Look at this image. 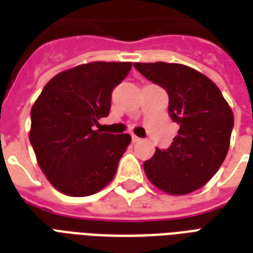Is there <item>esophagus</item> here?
<instances>
[{
    "mask_svg": "<svg viewBox=\"0 0 253 253\" xmlns=\"http://www.w3.org/2000/svg\"><path fill=\"white\" fill-rule=\"evenodd\" d=\"M131 139H132V143H138V142H141V138L137 137V135H132Z\"/></svg>",
    "mask_w": 253,
    "mask_h": 253,
    "instance_id": "obj_1",
    "label": "esophagus"
}]
</instances>
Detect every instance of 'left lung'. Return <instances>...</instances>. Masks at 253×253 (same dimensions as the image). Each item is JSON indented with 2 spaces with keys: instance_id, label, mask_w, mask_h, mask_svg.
Instances as JSON below:
<instances>
[{
  "instance_id": "left-lung-1",
  "label": "left lung",
  "mask_w": 253,
  "mask_h": 253,
  "mask_svg": "<svg viewBox=\"0 0 253 253\" xmlns=\"http://www.w3.org/2000/svg\"><path fill=\"white\" fill-rule=\"evenodd\" d=\"M169 96L179 131L167 150L143 163L149 181L169 195H187L206 184L226 157L234 118L221 90L205 74L181 63H134Z\"/></svg>"
}]
</instances>
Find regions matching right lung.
<instances>
[{
    "instance_id": "add662e5",
    "label": "right lung",
    "mask_w": 253,
    "mask_h": 253,
    "mask_svg": "<svg viewBox=\"0 0 253 253\" xmlns=\"http://www.w3.org/2000/svg\"><path fill=\"white\" fill-rule=\"evenodd\" d=\"M131 66L96 61L63 70L32 105L30 141L36 161L65 195H93L114 179L131 137L100 132L93 126L108 116L112 89Z\"/></svg>"
}]
</instances>
